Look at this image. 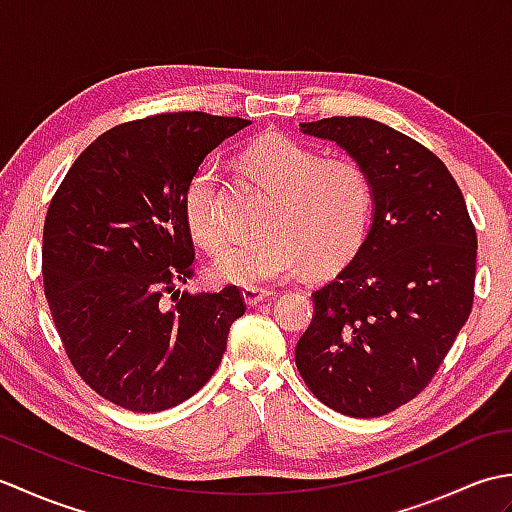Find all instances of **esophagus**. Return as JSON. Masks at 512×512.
Listing matches in <instances>:
<instances>
[{
    "instance_id": "obj_1",
    "label": "esophagus",
    "mask_w": 512,
    "mask_h": 512,
    "mask_svg": "<svg viewBox=\"0 0 512 512\" xmlns=\"http://www.w3.org/2000/svg\"><path fill=\"white\" fill-rule=\"evenodd\" d=\"M270 295H273V290H268V288H259V286H244L242 288V297L248 306H257V303H262Z\"/></svg>"
}]
</instances>
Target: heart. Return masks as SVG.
I'll list each match as a JSON object with an SVG mask.
<instances>
[{"label":"heart","mask_w":512,"mask_h":512,"mask_svg":"<svg viewBox=\"0 0 512 512\" xmlns=\"http://www.w3.org/2000/svg\"><path fill=\"white\" fill-rule=\"evenodd\" d=\"M242 167L270 195L264 235L226 246L213 259V275L233 284H264L297 275L303 266L325 270L361 244L372 213V184L354 160H323L319 151L284 134L259 136ZM220 171L202 165L184 193V215L193 239L217 248L224 239Z\"/></svg>","instance_id":"obj_1"}]
</instances>
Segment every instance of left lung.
Here are the masks:
<instances>
[{
    "instance_id": "left-lung-1",
    "label": "left lung",
    "mask_w": 512,
    "mask_h": 512,
    "mask_svg": "<svg viewBox=\"0 0 512 512\" xmlns=\"http://www.w3.org/2000/svg\"><path fill=\"white\" fill-rule=\"evenodd\" d=\"M299 127L363 167L374 217L352 262L312 295L297 369L330 409L385 416L431 383L469 319L475 226L449 169L413 138L361 116Z\"/></svg>"
}]
</instances>
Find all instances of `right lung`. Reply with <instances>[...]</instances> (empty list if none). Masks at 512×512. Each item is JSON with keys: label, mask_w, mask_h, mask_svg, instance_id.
<instances>
[{"label": "right lung", "mask_w": 512, "mask_h": 512, "mask_svg": "<svg viewBox=\"0 0 512 512\" xmlns=\"http://www.w3.org/2000/svg\"><path fill=\"white\" fill-rule=\"evenodd\" d=\"M246 125L204 112L116 125L74 160L48 206L41 266L54 325L79 376L118 407L156 413L191 398L246 310L237 286L176 290L195 257L184 193Z\"/></svg>", "instance_id": "add662e5"}]
</instances>
